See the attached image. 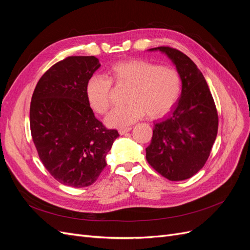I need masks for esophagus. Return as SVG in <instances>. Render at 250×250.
Returning a JSON list of instances; mask_svg holds the SVG:
<instances>
[{"mask_svg":"<svg viewBox=\"0 0 250 250\" xmlns=\"http://www.w3.org/2000/svg\"><path fill=\"white\" fill-rule=\"evenodd\" d=\"M130 130H131V127H124V128H121V129H119V133L123 135Z\"/></svg>","mask_w":250,"mask_h":250,"instance_id":"34e87169","label":"esophagus"}]
</instances>
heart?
<instances>
[{
	"instance_id": "heart-1",
	"label": "heart",
	"mask_w": 250,
	"mask_h": 250,
	"mask_svg": "<svg viewBox=\"0 0 250 250\" xmlns=\"http://www.w3.org/2000/svg\"><path fill=\"white\" fill-rule=\"evenodd\" d=\"M111 83L129 86L125 105L113 108L105 119L110 127H124L147 116L160 118L169 112L181 94V77L171 66L142 59L113 63L107 76L95 74L87 80L86 99L94 111L104 115L109 108Z\"/></svg>"
}]
</instances>
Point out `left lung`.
Listing matches in <instances>:
<instances>
[{
  "label": "left lung",
  "mask_w": 250,
  "mask_h": 250,
  "mask_svg": "<svg viewBox=\"0 0 250 250\" xmlns=\"http://www.w3.org/2000/svg\"><path fill=\"white\" fill-rule=\"evenodd\" d=\"M180 74L181 95L170 113L154 122L146 158L172 181L195 175L208 161L218 132V113L208 83L192 59L170 47H157Z\"/></svg>",
  "instance_id": "obj_1"
}]
</instances>
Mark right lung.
Listing matches in <instances>:
<instances>
[{
	"label": "right lung",
	"mask_w": 250,
	"mask_h": 250,
	"mask_svg": "<svg viewBox=\"0 0 250 250\" xmlns=\"http://www.w3.org/2000/svg\"><path fill=\"white\" fill-rule=\"evenodd\" d=\"M101 66L95 56H70L44 73L30 104V129L51 175L73 188L93 185L119 137L96 119L85 95L87 80Z\"/></svg>",
	"instance_id": "right-lung-1"
}]
</instances>
